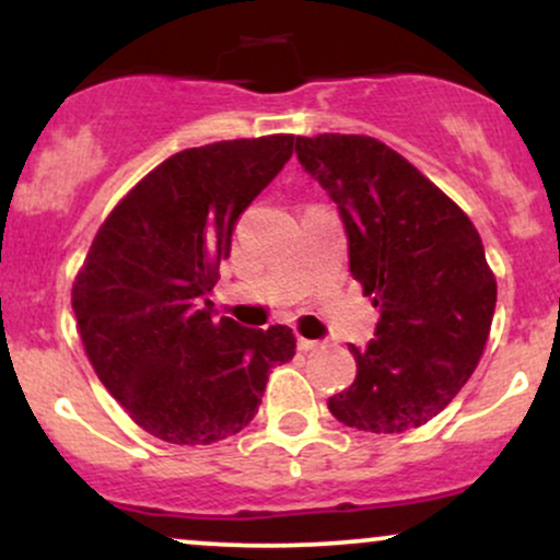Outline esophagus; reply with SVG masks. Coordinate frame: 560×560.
<instances>
[{"label":"esophagus","mask_w":560,"mask_h":560,"mask_svg":"<svg viewBox=\"0 0 560 560\" xmlns=\"http://www.w3.org/2000/svg\"><path fill=\"white\" fill-rule=\"evenodd\" d=\"M298 347H300L302 352H311V350H318V347H324V342H318V339L298 337Z\"/></svg>","instance_id":"obj_1"}]
</instances>
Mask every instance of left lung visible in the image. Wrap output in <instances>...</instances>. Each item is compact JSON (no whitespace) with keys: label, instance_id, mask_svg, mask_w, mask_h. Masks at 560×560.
<instances>
[{"label":"left lung","instance_id":"obj_1","mask_svg":"<svg viewBox=\"0 0 560 560\" xmlns=\"http://www.w3.org/2000/svg\"><path fill=\"white\" fill-rule=\"evenodd\" d=\"M294 152L337 202L350 273L382 316L363 350L350 345L358 374L329 397L331 416L374 434L421 427L458 395L490 337L498 284L479 231L378 139L298 137Z\"/></svg>","mask_w":560,"mask_h":560}]
</instances>
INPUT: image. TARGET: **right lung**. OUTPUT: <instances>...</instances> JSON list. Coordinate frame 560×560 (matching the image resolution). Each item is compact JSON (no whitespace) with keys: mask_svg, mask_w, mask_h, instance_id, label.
Masks as SVG:
<instances>
[{"mask_svg":"<svg viewBox=\"0 0 560 560\" xmlns=\"http://www.w3.org/2000/svg\"><path fill=\"white\" fill-rule=\"evenodd\" d=\"M292 144V133H273L176 152L96 231L73 313L100 382L152 436L210 445L242 432L268 371L292 361L289 326L215 320L210 300L236 218L279 176Z\"/></svg>","mask_w":560,"mask_h":560,"instance_id":"add662e5","label":"right lung"}]
</instances>
